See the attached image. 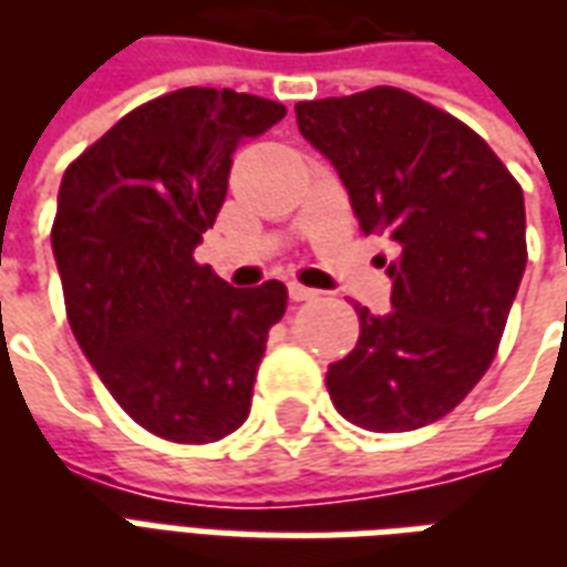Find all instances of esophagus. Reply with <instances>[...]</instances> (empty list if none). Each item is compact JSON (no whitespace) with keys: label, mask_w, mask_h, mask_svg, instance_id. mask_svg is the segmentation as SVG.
Masks as SVG:
<instances>
[{"label":"esophagus","mask_w":567,"mask_h":567,"mask_svg":"<svg viewBox=\"0 0 567 567\" xmlns=\"http://www.w3.org/2000/svg\"><path fill=\"white\" fill-rule=\"evenodd\" d=\"M319 295V291H312L307 285L300 282H288V297L295 300V303H303V300H312V297Z\"/></svg>","instance_id":"obj_1"}]
</instances>
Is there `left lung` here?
Returning a JSON list of instances; mask_svg holds the SVG:
<instances>
[{
  "label": "left lung",
  "mask_w": 567,
  "mask_h": 567,
  "mask_svg": "<svg viewBox=\"0 0 567 567\" xmlns=\"http://www.w3.org/2000/svg\"><path fill=\"white\" fill-rule=\"evenodd\" d=\"M297 127L349 190L361 234L389 236L392 312L358 307L328 368L340 416L368 431L443 419L483 380L525 272V199L458 117L398 87L297 103Z\"/></svg>",
  "instance_id": "1"
}]
</instances>
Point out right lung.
Returning a JSON list of instances; mask_svg holds the SVG:
<instances>
[{"label": "right lung", "instance_id": "right-lung-1", "mask_svg": "<svg viewBox=\"0 0 567 567\" xmlns=\"http://www.w3.org/2000/svg\"><path fill=\"white\" fill-rule=\"evenodd\" d=\"M282 117L264 96L185 87L121 117L60 182L51 246L72 333L124 413L163 440H221L251 410L288 288H234L194 248L234 151Z\"/></svg>", "mask_w": 567, "mask_h": 567}]
</instances>
